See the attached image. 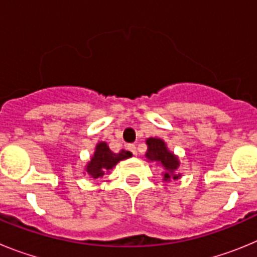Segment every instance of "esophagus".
Instances as JSON below:
<instances>
[{"instance_id": "obj_1", "label": "esophagus", "mask_w": 257, "mask_h": 257, "mask_svg": "<svg viewBox=\"0 0 257 257\" xmlns=\"http://www.w3.org/2000/svg\"><path fill=\"white\" fill-rule=\"evenodd\" d=\"M127 149L130 152H133V154H135V156H138V151H136V147L134 144H128L127 145Z\"/></svg>"}]
</instances>
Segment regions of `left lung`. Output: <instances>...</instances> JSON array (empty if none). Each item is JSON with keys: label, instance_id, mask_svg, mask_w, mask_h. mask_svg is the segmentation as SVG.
Wrapping results in <instances>:
<instances>
[{"label": "left lung", "instance_id": "8db88e82", "mask_svg": "<svg viewBox=\"0 0 257 257\" xmlns=\"http://www.w3.org/2000/svg\"><path fill=\"white\" fill-rule=\"evenodd\" d=\"M145 144L148 147L145 158L148 162L156 163L157 166L162 167V180L165 183H170L171 180H178L181 178V174L178 172L180 167L179 157L171 152L165 143V140L160 138H148L145 140Z\"/></svg>", "mask_w": 257, "mask_h": 257}]
</instances>
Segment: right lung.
Masks as SVG:
<instances>
[{
  "instance_id": "obj_1",
  "label": "right lung",
  "mask_w": 257,
  "mask_h": 257,
  "mask_svg": "<svg viewBox=\"0 0 257 257\" xmlns=\"http://www.w3.org/2000/svg\"><path fill=\"white\" fill-rule=\"evenodd\" d=\"M133 157V153L122 149L119 153H114L109 149L105 142H99L95 147V152L91 156L90 161H87L85 166L83 174H87L92 179H101L105 174L121 161L127 160Z\"/></svg>"
}]
</instances>
